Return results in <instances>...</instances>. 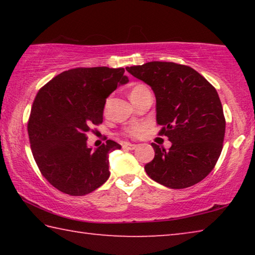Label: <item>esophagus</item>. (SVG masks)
<instances>
[{
    "mask_svg": "<svg viewBox=\"0 0 255 255\" xmlns=\"http://www.w3.org/2000/svg\"><path fill=\"white\" fill-rule=\"evenodd\" d=\"M137 147L136 144H130V143H124L123 144V148L124 149H128V150H132Z\"/></svg>",
    "mask_w": 255,
    "mask_h": 255,
    "instance_id": "34e87169",
    "label": "esophagus"
}]
</instances>
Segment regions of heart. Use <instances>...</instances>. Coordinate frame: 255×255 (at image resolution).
Returning a JSON list of instances; mask_svg holds the SVG:
<instances>
[{"instance_id":"obj_1","label":"heart","mask_w":255,"mask_h":255,"mask_svg":"<svg viewBox=\"0 0 255 255\" xmlns=\"http://www.w3.org/2000/svg\"><path fill=\"white\" fill-rule=\"evenodd\" d=\"M144 89H146V86L143 85V84L133 85V88L131 89L130 96H131V94H135L137 92L141 91V90H144ZM143 129H144L143 126H140V125H135V126L129 127L127 130H126V133H127V135H129V136H138V135H140L141 132H143Z\"/></svg>"}]
</instances>
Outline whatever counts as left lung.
Here are the masks:
<instances>
[{
	"instance_id": "1",
	"label": "left lung",
	"mask_w": 255,
	"mask_h": 255,
	"mask_svg": "<svg viewBox=\"0 0 255 255\" xmlns=\"http://www.w3.org/2000/svg\"><path fill=\"white\" fill-rule=\"evenodd\" d=\"M152 88L159 133L169 150L152 143L155 156L145 165L152 180L171 189L200 182L217 163L225 136V117L216 89L193 68L169 62L126 67Z\"/></svg>"
}]
</instances>
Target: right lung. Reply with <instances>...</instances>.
<instances>
[{
    "label": "right lung",
    "instance_id": "right-lung-1",
    "mask_svg": "<svg viewBox=\"0 0 255 255\" xmlns=\"http://www.w3.org/2000/svg\"><path fill=\"white\" fill-rule=\"evenodd\" d=\"M124 68H73L39 90L28 123L34 161L59 191L84 196L109 178V154L122 146L108 139L89 147L86 133L103 120L106 100L129 80Z\"/></svg>",
    "mask_w": 255,
    "mask_h": 255
}]
</instances>
